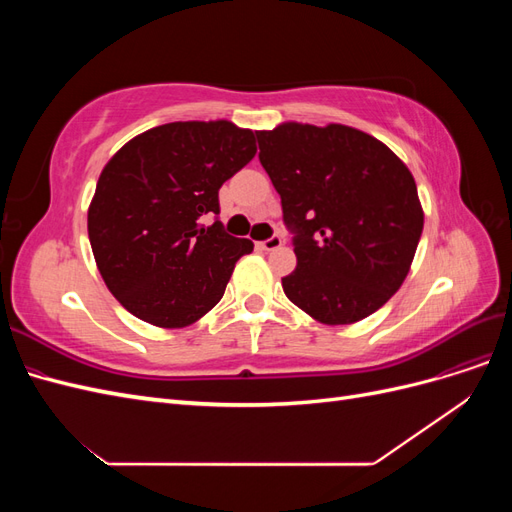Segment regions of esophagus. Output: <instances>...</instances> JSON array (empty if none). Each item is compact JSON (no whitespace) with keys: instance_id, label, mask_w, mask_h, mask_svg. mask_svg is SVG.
Segmentation results:
<instances>
[{"instance_id":"1","label":"esophagus","mask_w":512,"mask_h":512,"mask_svg":"<svg viewBox=\"0 0 512 512\" xmlns=\"http://www.w3.org/2000/svg\"><path fill=\"white\" fill-rule=\"evenodd\" d=\"M260 247H262V250H267V252L280 250V247H282V237H280V235H273V237H269V239L262 241V243H260Z\"/></svg>"}]
</instances>
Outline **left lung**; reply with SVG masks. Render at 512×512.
Returning <instances> with one entry per match:
<instances>
[{
	"label": "left lung",
	"mask_w": 512,
	"mask_h": 512,
	"mask_svg": "<svg viewBox=\"0 0 512 512\" xmlns=\"http://www.w3.org/2000/svg\"><path fill=\"white\" fill-rule=\"evenodd\" d=\"M256 138L294 235L297 269L282 277L286 297L322 324L374 314L404 284L423 232L408 166L342 123L290 121Z\"/></svg>",
	"instance_id": "8db88e82"
}]
</instances>
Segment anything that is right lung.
I'll use <instances>...</instances> for the list:
<instances>
[{"instance_id":"add662e5","label":"right lung","mask_w":512,"mask_h":512,"mask_svg":"<svg viewBox=\"0 0 512 512\" xmlns=\"http://www.w3.org/2000/svg\"><path fill=\"white\" fill-rule=\"evenodd\" d=\"M254 156L252 130L224 119L175 121L138 134L104 166L87 213L89 243L130 314L179 329L220 303L254 243L224 230L218 194ZM207 214L216 215L211 227L202 224Z\"/></svg>"}]
</instances>
